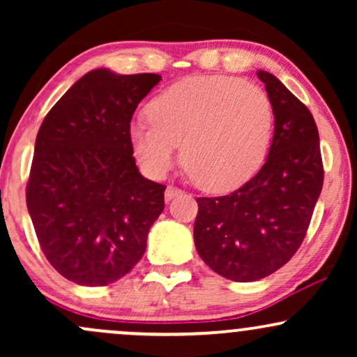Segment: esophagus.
Here are the masks:
<instances>
[{
	"label": "esophagus",
	"instance_id": "1",
	"mask_svg": "<svg viewBox=\"0 0 357 357\" xmlns=\"http://www.w3.org/2000/svg\"><path fill=\"white\" fill-rule=\"evenodd\" d=\"M181 190H179V188H176V186H167L166 188V192H165V198H166V202H171V199H174L176 196H179L181 195Z\"/></svg>",
	"mask_w": 357,
	"mask_h": 357
}]
</instances>
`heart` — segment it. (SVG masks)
<instances>
[{"instance_id": "heart-1", "label": "heart", "mask_w": 357, "mask_h": 357, "mask_svg": "<svg viewBox=\"0 0 357 357\" xmlns=\"http://www.w3.org/2000/svg\"><path fill=\"white\" fill-rule=\"evenodd\" d=\"M149 121H134L129 139L142 167L167 174L181 161L204 190L240 186L264 162L273 134V105L264 89L225 75L190 77L147 105Z\"/></svg>"}]
</instances>
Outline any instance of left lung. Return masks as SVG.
<instances>
[{
  "label": "left lung",
  "mask_w": 357,
  "mask_h": 357,
  "mask_svg": "<svg viewBox=\"0 0 357 357\" xmlns=\"http://www.w3.org/2000/svg\"><path fill=\"white\" fill-rule=\"evenodd\" d=\"M273 105L267 161L227 196L196 198L195 245L213 272L253 282L284 267L304 241L321 195L324 167L310 110L272 73L258 70Z\"/></svg>",
  "instance_id": "1"
}]
</instances>
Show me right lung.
I'll return each mask as SVG.
<instances>
[{"label":"right lung","instance_id":"right-lung-1","mask_svg":"<svg viewBox=\"0 0 357 357\" xmlns=\"http://www.w3.org/2000/svg\"><path fill=\"white\" fill-rule=\"evenodd\" d=\"M161 75L97 68L43 119L26 206L52 267L79 285L102 287L132 270L165 210V184L139 173L129 139L134 110Z\"/></svg>","mask_w":357,"mask_h":357}]
</instances>
